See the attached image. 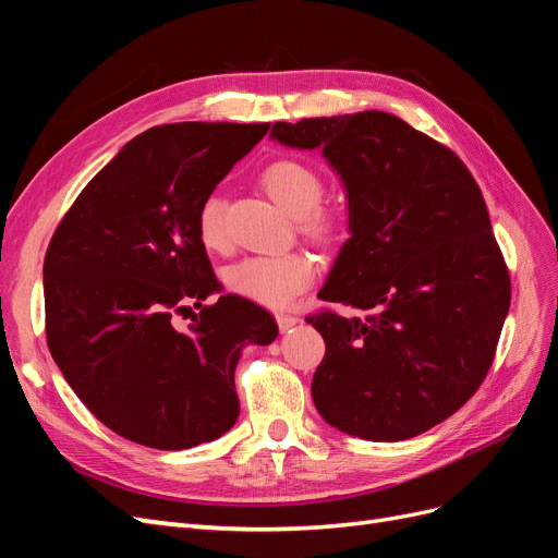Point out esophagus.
Listing matches in <instances>:
<instances>
[{
	"label": "esophagus",
	"instance_id": "1",
	"mask_svg": "<svg viewBox=\"0 0 558 558\" xmlns=\"http://www.w3.org/2000/svg\"><path fill=\"white\" fill-rule=\"evenodd\" d=\"M277 324L281 332H289L291 328H295L300 324V318L293 314H277Z\"/></svg>",
	"mask_w": 558,
	"mask_h": 558
}]
</instances>
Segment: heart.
Here are the masks:
<instances>
[{
	"label": "heart",
	"instance_id": "obj_1",
	"mask_svg": "<svg viewBox=\"0 0 558 558\" xmlns=\"http://www.w3.org/2000/svg\"><path fill=\"white\" fill-rule=\"evenodd\" d=\"M263 183L277 205L289 211L300 228L314 240H330L335 234V218L320 211L326 195V183L310 165L298 160H279L269 165ZM199 242L209 251H226L230 244L226 228V202L221 195H209L202 202L197 214ZM314 260L307 253H275V256H248L232 265L226 283L256 305L286 307L289 302L307 289L314 279Z\"/></svg>",
	"mask_w": 558,
	"mask_h": 558
}]
</instances>
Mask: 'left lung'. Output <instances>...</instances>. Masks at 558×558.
Masks as SVG:
<instances>
[{
  "instance_id": "left-lung-1",
  "label": "left lung",
  "mask_w": 558,
  "mask_h": 558,
  "mask_svg": "<svg viewBox=\"0 0 558 558\" xmlns=\"http://www.w3.org/2000/svg\"><path fill=\"white\" fill-rule=\"evenodd\" d=\"M269 137L318 148L344 185L349 240L318 298L375 310L307 318L326 342L318 414L369 442L442 424L484 381L510 310L480 185L447 146L386 111L275 123Z\"/></svg>"
}]
</instances>
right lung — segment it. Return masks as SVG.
Wrapping results in <instances>:
<instances>
[{
	"label": "right lung",
	"instance_id": "add662e5",
	"mask_svg": "<svg viewBox=\"0 0 558 558\" xmlns=\"http://www.w3.org/2000/svg\"><path fill=\"white\" fill-rule=\"evenodd\" d=\"M269 123H174L128 142L81 191L44 260L46 340L81 402L128 440L179 451L240 416L242 347L277 340L265 310L221 291L197 214ZM195 301L190 328L173 314Z\"/></svg>",
	"mask_w": 558,
	"mask_h": 558
}]
</instances>
